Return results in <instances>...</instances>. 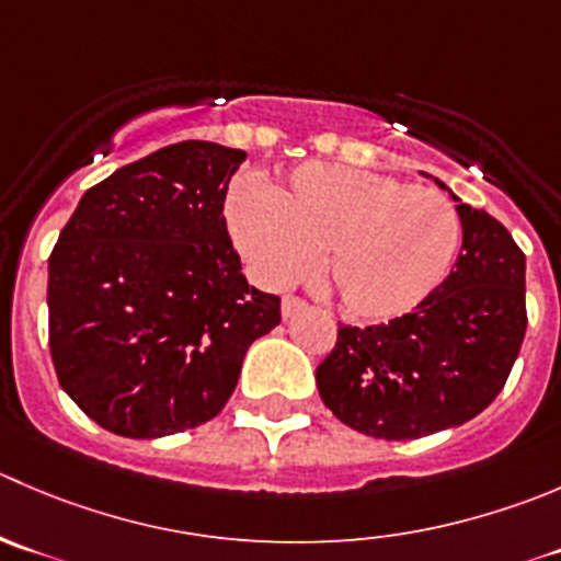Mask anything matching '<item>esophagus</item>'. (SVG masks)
Masks as SVG:
<instances>
[{
  "label": "esophagus",
  "instance_id": "34e87169",
  "mask_svg": "<svg viewBox=\"0 0 561 561\" xmlns=\"http://www.w3.org/2000/svg\"><path fill=\"white\" fill-rule=\"evenodd\" d=\"M301 309H307V301L298 296H285L282 298V318H293L296 312H301Z\"/></svg>",
  "mask_w": 561,
  "mask_h": 561
}]
</instances>
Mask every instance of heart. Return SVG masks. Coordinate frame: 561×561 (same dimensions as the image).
<instances>
[{
  "mask_svg": "<svg viewBox=\"0 0 561 561\" xmlns=\"http://www.w3.org/2000/svg\"><path fill=\"white\" fill-rule=\"evenodd\" d=\"M238 247L271 285L323 276L362 318H391L444 282L460 243L455 205L436 188L336 164H304L285 186L238 188L230 203Z\"/></svg>",
  "mask_w": 561,
  "mask_h": 561,
  "instance_id": "obj_1",
  "label": "heart"
}]
</instances>
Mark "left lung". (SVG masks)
<instances>
[{"label": "left lung", "mask_w": 561, "mask_h": 561, "mask_svg": "<svg viewBox=\"0 0 561 561\" xmlns=\"http://www.w3.org/2000/svg\"><path fill=\"white\" fill-rule=\"evenodd\" d=\"M458 216L463 247L447 279L402 318L340 325L318 364L325 408L364 436L408 442L463 425L496 400L518 358L524 252L485 210L460 203Z\"/></svg>", "instance_id": "obj_1"}]
</instances>
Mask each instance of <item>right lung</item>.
<instances>
[{"label":"right lung","instance_id":"right-lung-1","mask_svg":"<svg viewBox=\"0 0 561 561\" xmlns=\"http://www.w3.org/2000/svg\"><path fill=\"white\" fill-rule=\"evenodd\" d=\"M243 150L170 145L87 188L48 257L59 386L103 431L161 438L227 405L243 356L282 320L249 287L225 199Z\"/></svg>","mask_w":561,"mask_h":561}]
</instances>
